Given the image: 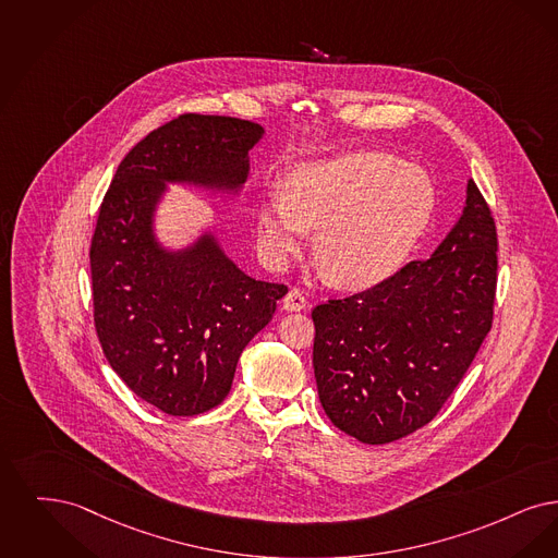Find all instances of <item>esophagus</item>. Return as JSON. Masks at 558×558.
<instances>
[{"label":"esophagus","mask_w":558,"mask_h":558,"mask_svg":"<svg viewBox=\"0 0 558 558\" xmlns=\"http://www.w3.org/2000/svg\"><path fill=\"white\" fill-rule=\"evenodd\" d=\"M308 306V300L304 298V293L300 290H291L286 298H283V308L290 313H298L304 311Z\"/></svg>","instance_id":"obj_1"}]
</instances>
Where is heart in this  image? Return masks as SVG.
<instances>
[{"label": "heart", "mask_w": 558, "mask_h": 558, "mask_svg": "<svg viewBox=\"0 0 558 558\" xmlns=\"http://www.w3.org/2000/svg\"><path fill=\"white\" fill-rule=\"evenodd\" d=\"M434 183L381 151H345L291 170L283 194L258 208V242L286 267L316 227L313 252L345 290L371 288L400 267L434 213Z\"/></svg>", "instance_id": "1"}]
</instances>
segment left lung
<instances>
[{"label": "left lung", "mask_w": 558, "mask_h": 558, "mask_svg": "<svg viewBox=\"0 0 558 558\" xmlns=\"http://www.w3.org/2000/svg\"><path fill=\"white\" fill-rule=\"evenodd\" d=\"M496 225L475 181L427 260L313 311L316 388L336 427L389 444L427 425L492 329Z\"/></svg>", "instance_id": "obj_1"}]
</instances>
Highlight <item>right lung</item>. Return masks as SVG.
<instances>
[{"instance_id": "add662e5", "label": "right lung", "mask_w": 558, "mask_h": 558, "mask_svg": "<svg viewBox=\"0 0 558 558\" xmlns=\"http://www.w3.org/2000/svg\"><path fill=\"white\" fill-rule=\"evenodd\" d=\"M256 122L181 114L122 158L92 240L97 338L135 396L172 416L218 407L243 348L268 325L288 288L245 275L213 231L179 250L156 238L170 183L240 194Z\"/></svg>"}]
</instances>
